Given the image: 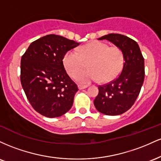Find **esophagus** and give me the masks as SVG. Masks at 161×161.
Returning a JSON list of instances; mask_svg holds the SVG:
<instances>
[{"instance_id":"esophagus-1","label":"esophagus","mask_w":161,"mask_h":161,"mask_svg":"<svg viewBox=\"0 0 161 161\" xmlns=\"http://www.w3.org/2000/svg\"><path fill=\"white\" fill-rule=\"evenodd\" d=\"M78 88L79 89H84V88H88V86H83V85H79L78 86Z\"/></svg>"}]
</instances>
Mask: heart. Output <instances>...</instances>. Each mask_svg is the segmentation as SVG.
I'll return each mask as SVG.
<instances>
[{
    "label": "heart",
    "instance_id": "1",
    "mask_svg": "<svg viewBox=\"0 0 161 161\" xmlns=\"http://www.w3.org/2000/svg\"><path fill=\"white\" fill-rule=\"evenodd\" d=\"M90 61L88 71L80 73ZM64 67L71 76L81 83L91 82H108L112 81L120 73L123 64V54L116 46L109 47L108 44L94 41L82 46L79 50H70L64 55ZM80 73L79 74L78 73Z\"/></svg>",
    "mask_w": 161,
    "mask_h": 161
}]
</instances>
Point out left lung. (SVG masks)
Wrapping results in <instances>:
<instances>
[{
  "label": "left lung",
  "instance_id": "8db88e82",
  "mask_svg": "<svg viewBox=\"0 0 161 161\" xmlns=\"http://www.w3.org/2000/svg\"><path fill=\"white\" fill-rule=\"evenodd\" d=\"M106 39L121 50L123 69L115 80L99 86L98 95L94 101L97 111L105 115L116 116L131 108L139 95L145 79V60L136 41L120 34L106 35Z\"/></svg>",
  "mask_w": 161,
  "mask_h": 161
}]
</instances>
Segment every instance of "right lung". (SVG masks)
Wrapping results in <instances>:
<instances>
[{"label":"right lung","instance_id":"right-lung-1","mask_svg":"<svg viewBox=\"0 0 161 161\" xmlns=\"http://www.w3.org/2000/svg\"><path fill=\"white\" fill-rule=\"evenodd\" d=\"M78 45L63 36L47 35L31 43L22 57V87L35 110L46 117L61 116L73 106L79 89L66 73L63 59Z\"/></svg>","mask_w":161,"mask_h":161}]
</instances>
